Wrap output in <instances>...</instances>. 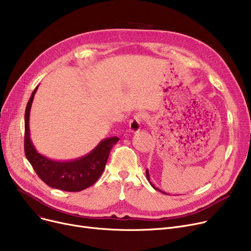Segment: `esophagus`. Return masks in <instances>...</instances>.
I'll use <instances>...</instances> for the list:
<instances>
[{"instance_id":"esophagus-1","label":"esophagus","mask_w":251,"mask_h":251,"mask_svg":"<svg viewBox=\"0 0 251 251\" xmlns=\"http://www.w3.org/2000/svg\"><path fill=\"white\" fill-rule=\"evenodd\" d=\"M142 119H143V115L142 114H136L134 116V118L129 123V129H130L131 132H132V133L138 132V131L141 128L140 124H141Z\"/></svg>"}]
</instances>
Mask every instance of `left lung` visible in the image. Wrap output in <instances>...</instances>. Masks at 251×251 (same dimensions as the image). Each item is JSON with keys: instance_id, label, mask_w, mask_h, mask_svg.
I'll use <instances>...</instances> for the list:
<instances>
[{"instance_id": "left-lung-1", "label": "left lung", "mask_w": 251, "mask_h": 251, "mask_svg": "<svg viewBox=\"0 0 251 251\" xmlns=\"http://www.w3.org/2000/svg\"><path fill=\"white\" fill-rule=\"evenodd\" d=\"M146 173H147V178H148V180H149V182H150V184H151V185L152 186V188L153 189H155V190H157V191H160V192H162V193H164V194H168V193H166V192H164V191H162L160 188H157V187H155L154 185H153V184L151 182V179H150V173H149V170H147L146 171Z\"/></svg>"}]
</instances>
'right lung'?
I'll return each mask as SVG.
<instances>
[{
	"mask_svg": "<svg viewBox=\"0 0 251 251\" xmlns=\"http://www.w3.org/2000/svg\"><path fill=\"white\" fill-rule=\"evenodd\" d=\"M38 86L35 87L26 105L24 116L25 136L24 151L32 168L47 185L64 191L77 192L86 189L95 184L103 172L110 151L114 144L119 140L117 136L104 138L87 154L79 159L60 162L50 160L39 153L34 148L30 138L29 116L34 95Z\"/></svg>",
	"mask_w": 251,
	"mask_h": 251,
	"instance_id": "1",
	"label": "right lung"
}]
</instances>
